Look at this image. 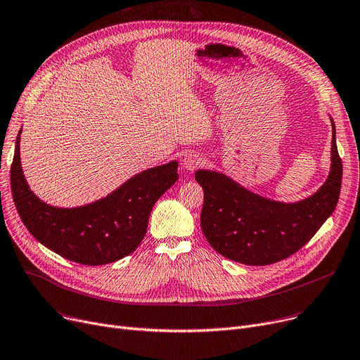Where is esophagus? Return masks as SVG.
<instances>
[{
  "label": "esophagus",
  "instance_id": "obj_1",
  "mask_svg": "<svg viewBox=\"0 0 360 360\" xmlns=\"http://www.w3.org/2000/svg\"><path fill=\"white\" fill-rule=\"evenodd\" d=\"M182 165H184V167L186 170H190V172H193V170H195V169H198V167H201L204 165V158L201 155H198V153H194V151H193V153H188V155L184 156Z\"/></svg>",
  "mask_w": 360,
  "mask_h": 360
}]
</instances>
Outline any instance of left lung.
I'll list each match as a JSON object with an SVG mask.
<instances>
[{
	"instance_id": "8db88e82",
	"label": "left lung",
	"mask_w": 360,
	"mask_h": 360,
	"mask_svg": "<svg viewBox=\"0 0 360 360\" xmlns=\"http://www.w3.org/2000/svg\"><path fill=\"white\" fill-rule=\"evenodd\" d=\"M342 176L334 122L328 179L304 201L285 204L267 200L223 174L197 170L195 179L204 190L202 233L219 254L247 266H269L285 259L309 242L333 214Z\"/></svg>"
}]
</instances>
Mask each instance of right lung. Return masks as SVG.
<instances>
[{
  "label": "right lung",
  "instance_id": "right-lung-1",
  "mask_svg": "<svg viewBox=\"0 0 360 360\" xmlns=\"http://www.w3.org/2000/svg\"><path fill=\"white\" fill-rule=\"evenodd\" d=\"M20 132L10 181L17 213L27 231L51 251L84 266H102L134 252L155 202L178 181V162L147 169L99 201L58 209L29 190L20 165Z\"/></svg>",
  "mask_w": 360,
  "mask_h": 360
}]
</instances>
